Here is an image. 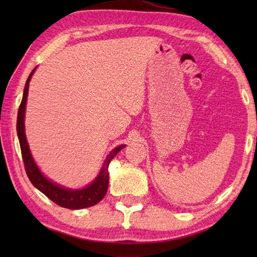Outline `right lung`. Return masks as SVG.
Masks as SVG:
<instances>
[{"label": "right lung", "instance_id": "1", "mask_svg": "<svg viewBox=\"0 0 257 257\" xmlns=\"http://www.w3.org/2000/svg\"><path fill=\"white\" fill-rule=\"evenodd\" d=\"M36 70V67L32 70L29 78L26 80L25 88L23 92V98H22L21 105L18 112V122H16V130H18V137L21 146L22 157H23L25 171L30 181L34 187L40 190L42 193H44L48 199H51L54 203H56L59 206L66 207L70 210H79L84 207H89L97 204L98 202L103 199V196L107 193L108 184H109V172L108 167L109 163L113 159L118 152L123 149L125 145H120L116 147L113 150L110 151V154L107 156L102 163L98 176L92 180V182L86 187L81 189H69L65 188L63 185H59L52 180L44 176L38 166L36 165L35 160L33 159L31 154L30 146L27 143L26 135H25V109H26V101L27 95H29V86L33 74Z\"/></svg>", "mask_w": 257, "mask_h": 257}]
</instances>
